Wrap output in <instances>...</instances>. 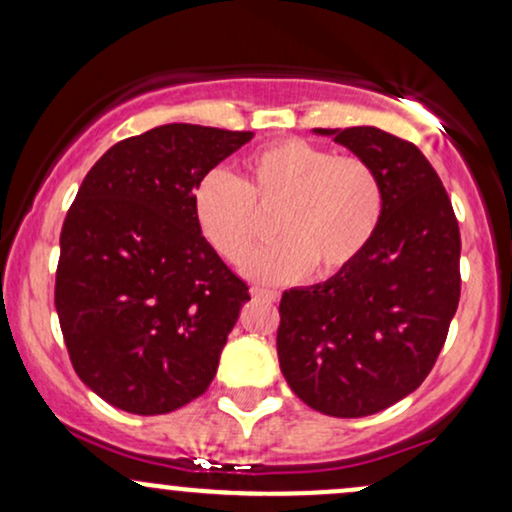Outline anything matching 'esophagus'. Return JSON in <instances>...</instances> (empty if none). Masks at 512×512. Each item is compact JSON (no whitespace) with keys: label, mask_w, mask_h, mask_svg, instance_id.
<instances>
[{"label":"esophagus","mask_w":512,"mask_h":512,"mask_svg":"<svg viewBox=\"0 0 512 512\" xmlns=\"http://www.w3.org/2000/svg\"><path fill=\"white\" fill-rule=\"evenodd\" d=\"M250 296L252 298H262V301H279V293L269 291V289H260V286H252Z\"/></svg>","instance_id":"esophagus-1"}]
</instances>
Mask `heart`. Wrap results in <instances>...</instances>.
Listing matches in <instances>:
<instances>
[{"instance_id": "1", "label": "heart", "mask_w": 512, "mask_h": 512, "mask_svg": "<svg viewBox=\"0 0 512 512\" xmlns=\"http://www.w3.org/2000/svg\"><path fill=\"white\" fill-rule=\"evenodd\" d=\"M378 173L361 156H334L305 139H279L245 163V180L214 168L192 192V214L209 248L226 262L250 255L274 214L281 236L257 250L243 272L264 284L303 279L317 267L337 274L368 248L383 219Z\"/></svg>"}]
</instances>
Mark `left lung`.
<instances>
[{"mask_svg": "<svg viewBox=\"0 0 512 512\" xmlns=\"http://www.w3.org/2000/svg\"><path fill=\"white\" fill-rule=\"evenodd\" d=\"M378 173L385 207L363 255L281 296L276 354L308 407L378 414L431 373L460 303V228L443 182L414 144L378 127L313 129Z\"/></svg>", "mask_w": 512, "mask_h": 512, "instance_id": "8db88e82", "label": "left lung"}]
</instances>
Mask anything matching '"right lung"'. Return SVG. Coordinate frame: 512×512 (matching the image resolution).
Wrapping results in <instances>:
<instances>
[{"label": "right lung", "instance_id": "obj_1", "mask_svg": "<svg viewBox=\"0 0 512 512\" xmlns=\"http://www.w3.org/2000/svg\"><path fill=\"white\" fill-rule=\"evenodd\" d=\"M252 137L161 125L117 142L81 182L55 308L76 375L113 407L168 414L214 380L250 293L199 233L192 192Z\"/></svg>", "mask_w": 512, "mask_h": 512}]
</instances>
